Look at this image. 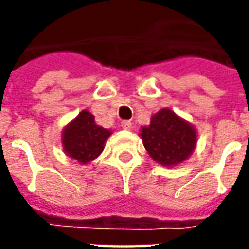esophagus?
<instances>
[{"instance_id": "esophagus-1", "label": "esophagus", "mask_w": 249, "mask_h": 249, "mask_svg": "<svg viewBox=\"0 0 249 249\" xmlns=\"http://www.w3.org/2000/svg\"><path fill=\"white\" fill-rule=\"evenodd\" d=\"M121 128L125 130H129L130 128H132V123H130V121H128V120H125V121H123V123H121Z\"/></svg>"}]
</instances>
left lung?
I'll list each match as a JSON object with an SVG mask.
<instances>
[{
  "label": "left lung",
  "instance_id": "1",
  "mask_svg": "<svg viewBox=\"0 0 249 249\" xmlns=\"http://www.w3.org/2000/svg\"><path fill=\"white\" fill-rule=\"evenodd\" d=\"M139 136L149 156L162 167L173 168L188 160L197 144V130L169 108L160 109Z\"/></svg>",
  "mask_w": 249,
  "mask_h": 249
}]
</instances>
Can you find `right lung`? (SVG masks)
Returning a JSON list of instances; mask_svg holds the SVG:
<instances>
[{
  "mask_svg": "<svg viewBox=\"0 0 249 249\" xmlns=\"http://www.w3.org/2000/svg\"><path fill=\"white\" fill-rule=\"evenodd\" d=\"M110 135L112 130L96 124L94 116L84 109L62 129L64 153L78 164L87 165L103 153Z\"/></svg>",
  "mask_w": 249,
  "mask_h": 249,
  "instance_id": "obj_1",
  "label": "right lung"
}]
</instances>
